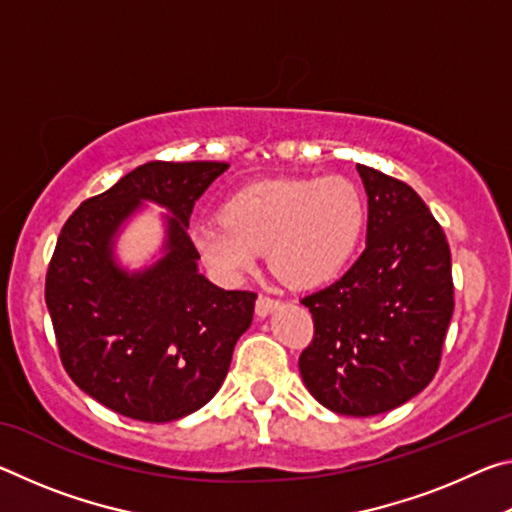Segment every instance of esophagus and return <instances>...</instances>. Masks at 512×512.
<instances>
[{"label":"esophagus","mask_w":512,"mask_h":512,"mask_svg":"<svg viewBox=\"0 0 512 512\" xmlns=\"http://www.w3.org/2000/svg\"><path fill=\"white\" fill-rule=\"evenodd\" d=\"M277 307H280V300H275V298H271V296H264V293H259V298H257V302H255V311H257L259 318L268 316V314H271V311L277 309Z\"/></svg>","instance_id":"1"}]
</instances>
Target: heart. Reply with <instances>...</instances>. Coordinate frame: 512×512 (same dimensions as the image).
Wrapping results in <instances>:
<instances>
[{"instance_id":"heart-1","label":"heart","mask_w":512,"mask_h":512,"mask_svg":"<svg viewBox=\"0 0 512 512\" xmlns=\"http://www.w3.org/2000/svg\"><path fill=\"white\" fill-rule=\"evenodd\" d=\"M363 225L366 203L348 178L271 180L230 196L223 221L194 225L192 244L223 280H239L268 248L277 275L311 289L343 273Z\"/></svg>"}]
</instances>
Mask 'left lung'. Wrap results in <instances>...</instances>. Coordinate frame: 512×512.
Wrapping results in <instances>:
<instances>
[{"label": "left lung", "mask_w": 512, "mask_h": 512, "mask_svg": "<svg viewBox=\"0 0 512 512\" xmlns=\"http://www.w3.org/2000/svg\"><path fill=\"white\" fill-rule=\"evenodd\" d=\"M366 250L341 280L300 302L314 339L300 354L309 393L329 411L368 418L429 386L454 314L452 255L440 223L402 180L366 164Z\"/></svg>", "instance_id": "8db88e82"}]
</instances>
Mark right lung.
I'll return each mask as SVG.
<instances>
[{"label":"right lung","instance_id":"add662e5","mask_svg":"<svg viewBox=\"0 0 512 512\" xmlns=\"http://www.w3.org/2000/svg\"><path fill=\"white\" fill-rule=\"evenodd\" d=\"M225 162H146L79 205L60 230L45 300L60 361L81 391L126 418L171 422L219 391L253 323L257 293L198 273L194 203ZM144 200L167 206L165 255L142 272L114 262V237Z\"/></svg>","mask_w":512,"mask_h":512}]
</instances>
